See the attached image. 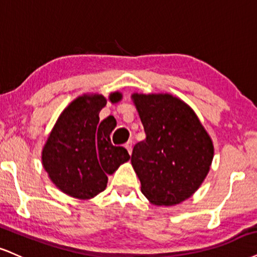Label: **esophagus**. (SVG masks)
Wrapping results in <instances>:
<instances>
[{
    "mask_svg": "<svg viewBox=\"0 0 257 257\" xmlns=\"http://www.w3.org/2000/svg\"><path fill=\"white\" fill-rule=\"evenodd\" d=\"M124 147L126 148V151H128L129 154H132V151H133V141H132V140L126 141L125 145H124Z\"/></svg>",
    "mask_w": 257,
    "mask_h": 257,
    "instance_id": "34e87169",
    "label": "esophagus"
}]
</instances>
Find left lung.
<instances>
[{
  "label": "left lung",
  "mask_w": 257,
  "mask_h": 257,
  "mask_svg": "<svg viewBox=\"0 0 257 257\" xmlns=\"http://www.w3.org/2000/svg\"><path fill=\"white\" fill-rule=\"evenodd\" d=\"M146 139L133 148L141 191L157 206H174L199 189L214 148L193 109L171 94L132 95Z\"/></svg>",
  "instance_id": "obj_1"
}]
</instances>
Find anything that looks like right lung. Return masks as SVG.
Listing matches in <instances>:
<instances>
[{"label":"right lung","mask_w":257,"mask_h":257,"mask_svg":"<svg viewBox=\"0 0 257 257\" xmlns=\"http://www.w3.org/2000/svg\"><path fill=\"white\" fill-rule=\"evenodd\" d=\"M122 99L119 92L110 94L111 103ZM101 94H83L73 100L58 117L42 153L49 177L61 191L87 200L101 193L107 175L131 159L128 151L111 144L116 119L109 116L99 122L106 105Z\"/></svg>","instance_id":"add662e5"}]
</instances>
